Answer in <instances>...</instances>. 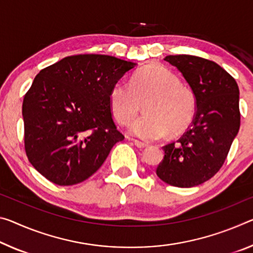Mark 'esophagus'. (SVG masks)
Listing matches in <instances>:
<instances>
[{"mask_svg":"<svg viewBox=\"0 0 253 253\" xmlns=\"http://www.w3.org/2000/svg\"><path fill=\"white\" fill-rule=\"evenodd\" d=\"M134 143H135V145L137 146L138 148H144V147H146V146H147V144H146V143L138 141V139H134Z\"/></svg>","mask_w":253,"mask_h":253,"instance_id":"1","label":"esophagus"}]
</instances>
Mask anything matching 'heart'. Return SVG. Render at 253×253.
<instances>
[{
    "instance_id": "1",
    "label": "heart",
    "mask_w": 253,
    "mask_h": 253,
    "mask_svg": "<svg viewBox=\"0 0 253 253\" xmlns=\"http://www.w3.org/2000/svg\"><path fill=\"white\" fill-rule=\"evenodd\" d=\"M145 101L146 115L135 120L129 128L130 134L145 141H158L170 131L173 135L182 133L194 119V95L164 66L144 67L134 74L130 82H116L109 93L112 115L122 125H128Z\"/></svg>"
}]
</instances>
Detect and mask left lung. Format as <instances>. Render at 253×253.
I'll use <instances>...</instances> for the list:
<instances>
[{"label": "left lung", "instance_id": "obj_1", "mask_svg": "<svg viewBox=\"0 0 253 253\" xmlns=\"http://www.w3.org/2000/svg\"><path fill=\"white\" fill-rule=\"evenodd\" d=\"M164 61L177 67L189 84L196 115L177 142L162 147L164 158L156 174L171 186L195 187L217 173L239 133V86L225 70L208 59L169 55Z\"/></svg>", "mask_w": 253, "mask_h": 253}]
</instances>
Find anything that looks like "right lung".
Listing matches in <instances>:
<instances>
[{
  "label": "right lung",
  "instance_id": "right-lung-1",
  "mask_svg": "<svg viewBox=\"0 0 253 253\" xmlns=\"http://www.w3.org/2000/svg\"><path fill=\"white\" fill-rule=\"evenodd\" d=\"M136 64L114 56H69L36 76L22 103L29 162L49 181L72 186L97 171L124 135L109 93Z\"/></svg>",
  "mask_w": 253,
  "mask_h": 253
}]
</instances>
